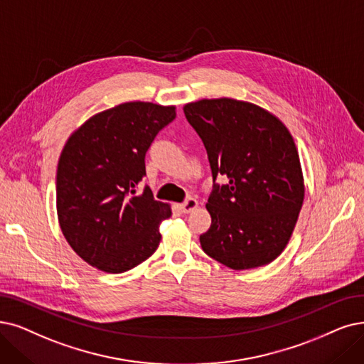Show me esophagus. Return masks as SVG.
<instances>
[{
    "label": "esophagus",
    "instance_id": "34e87169",
    "mask_svg": "<svg viewBox=\"0 0 364 364\" xmlns=\"http://www.w3.org/2000/svg\"><path fill=\"white\" fill-rule=\"evenodd\" d=\"M179 208H181V210H182L183 213H190V212H193L194 209L198 208V201H197L196 198L190 197V198H186V200L182 203V205H179Z\"/></svg>",
    "mask_w": 364,
    "mask_h": 364
}]
</instances>
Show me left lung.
I'll use <instances>...</instances> for the list:
<instances>
[{"label": "left lung", "instance_id": "left-lung-1", "mask_svg": "<svg viewBox=\"0 0 364 364\" xmlns=\"http://www.w3.org/2000/svg\"><path fill=\"white\" fill-rule=\"evenodd\" d=\"M208 151L213 185L206 203L210 228L200 236L209 257L232 270L266 266L294 231L304 182L294 139L285 124L250 101L205 98L183 106Z\"/></svg>", "mask_w": 364, "mask_h": 364}]
</instances>
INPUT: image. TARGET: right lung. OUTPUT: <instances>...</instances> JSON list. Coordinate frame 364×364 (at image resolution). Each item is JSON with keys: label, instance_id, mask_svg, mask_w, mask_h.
Returning a JSON list of instances; mask_svg holds the SVG:
<instances>
[{"label": "right lung", "instance_id": "obj_1", "mask_svg": "<svg viewBox=\"0 0 364 364\" xmlns=\"http://www.w3.org/2000/svg\"><path fill=\"white\" fill-rule=\"evenodd\" d=\"M174 118V106L128 101L95 113L65 141L56 170L58 223L92 267L122 273L156 251L171 208L148 186L139 196L136 188L151 143Z\"/></svg>", "mask_w": 364, "mask_h": 364}]
</instances>
